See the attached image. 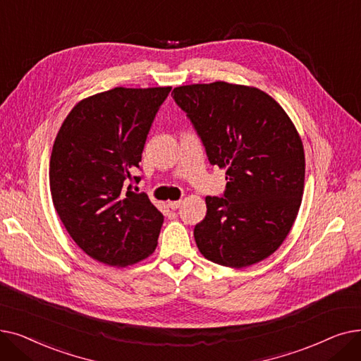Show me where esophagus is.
Masks as SVG:
<instances>
[{"label": "esophagus", "mask_w": 361, "mask_h": 361, "mask_svg": "<svg viewBox=\"0 0 361 361\" xmlns=\"http://www.w3.org/2000/svg\"><path fill=\"white\" fill-rule=\"evenodd\" d=\"M167 205H169V207H170L171 210H176V209H179L180 205H182V201H180V200H179V201H169Z\"/></svg>", "instance_id": "1"}]
</instances>
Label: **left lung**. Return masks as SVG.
Masks as SVG:
<instances>
[{
    "label": "left lung",
    "mask_w": 361,
    "mask_h": 361,
    "mask_svg": "<svg viewBox=\"0 0 361 361\" xmlns=\"http://www.w3.org/2000/svg\"><path fill=\"white\" fill-rule=\"evenodd\" d=\"M191 118L212 164L226 171L225 197H205L194 238L205 259L232 269L276 251L297 219L305 178L301 136L264 91L229 82L171 92Z\"/></svg>",
    "instance_id": "1"
}]
</instances>
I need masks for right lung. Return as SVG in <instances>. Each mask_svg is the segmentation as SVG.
I'll use <instances>...</instances> for the list:
<instances>
[{
  "label": "right lung",
  "mask_w": 361,
  "mask_h": 361,
  "mask_svg": "<svg viewBox=\"0 0 361 361\" xmlns=\"http://www.w3.org/2000/svg\"><path fill=\"white\" fill-rule=\"evenodd\" d=\"M171 87L125 88L80 99L61 123L49 159V191L68 235L91 259L126 267L157 247L163 214L140 180L151 123Z\"/></svg>",
  "instance_id": "1"
}]
</instances>
